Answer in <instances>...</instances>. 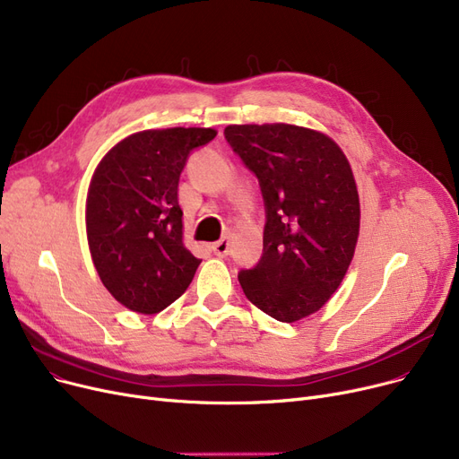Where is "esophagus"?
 <instances>
[{
  "instance_id": "34e87169",
  "label": "esophagus",
  "mask_w": 459,
  "mask_h": 459,
  "mask_svg": "<svg viewBox=\"0 0 459 459\" xmlns=\"http://www.w3.org/2000/svg\"><path fill=\"white\" fill-rule=\"evenodd\" d=\"M229 249H230V238H229V236H223L221 240L215 242V244L212 246V251H213L217 256H221V258L229 255Z\"/></svg>"
}]
</instances>
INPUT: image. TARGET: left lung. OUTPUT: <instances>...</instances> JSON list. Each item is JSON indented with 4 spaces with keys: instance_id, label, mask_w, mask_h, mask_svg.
Instances as JSON below:
<instances>
[{
    "instance_id": "8db88e82",
    "label": "left lung",
    "mask_w": 459,
    "mask_h": 459,
    "mask_svg": "<svg viewBox=\"0 0 459 459\" xmlns=\"http://www.w3.org/2000/svg\"><path fill=\"white\" fill-rule=\"evenodd\" d=\"M225 138L256 176L266 212L261 261L238 281L275 321H300L330 300L352 261L360 203L351 165L332 138L298 126H229Z\"/></svg>"
}]
</instances>
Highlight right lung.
I'll use <instances>...</instances> for the list:
<instances>
[{
  "instance_id": "1",
  "label": "right lung",
  "mask_w": 459,
  "mask_h": 459,
  "mask_svg": "<svg viewBox=\"0 0 459 459\" xmlns=\"http://www.w3.org/2000/svg\"><path fill=\"white\" fill-rule=\"evenodd\" d=\"M213 129L134 133L99 163L88 193L86 230L108 292L136 313H159L180 298L201 264L182 242L178 182L193 150Z\"/></svg>"
}]
</instances>
